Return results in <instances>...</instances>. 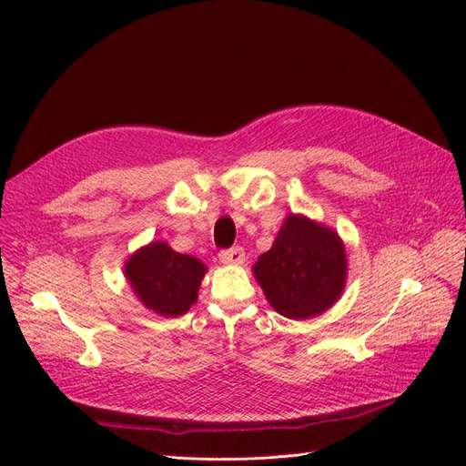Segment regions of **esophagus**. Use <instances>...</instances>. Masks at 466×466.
Instances as JSON below:
<instances>
[{"instance_id":"obj_1","label":"esophagus","mask_w":466,"mask_h":466,"mask_svg":"<svg viewBox=\"0 0 466 466\" xmlns=\"http://www.w3.org/2000/svg\"><path fill=\"white\" fill-rule=\"evenodd\" d=\"M219 260L223 264H241L245 260V250L243 247H231L219 250Z\"/></svg>"}]
</instances>
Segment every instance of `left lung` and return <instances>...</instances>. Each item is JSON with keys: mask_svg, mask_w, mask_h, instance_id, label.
I'll list each match as a JSON object with an SVG mask.
<instances>
[{"mask_svg": "<svg viewBox=\"0 0 466 466\" xmlns=\"http://www.w3.org/2000/svg\"><path fill=\"white\" fill-rule=\"evenodd\" d=\"M255 278L279 315L293 320L320 315L344 289V245L324 225L288 216L274 247L255 264Z\"/></svg>", "mask_w": 466, "mask_h": 466, "instance_id": "left-lung-1", "label": "left lung"}]
</instances>
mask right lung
Returning a JSON list of instances; mask_svg holds the SVG:
<instances>
[{
	"label": "right lung",
	"instance_id": "right-lung-1",
	"mask_svg": "<svg viewBox=\"0 0 466 466\" xmlns=\"http://www.w3.org/2000/svg\"><path fill=\"white\" fill-rule=\"evenodd\" d=\"M206 266L175 252L167 243H151L126 262V278L142 303L163 317H178L198 298Z\"/></svg>",
	"mask_w": 466,
	"mask_h": 466
}]
</instances>
